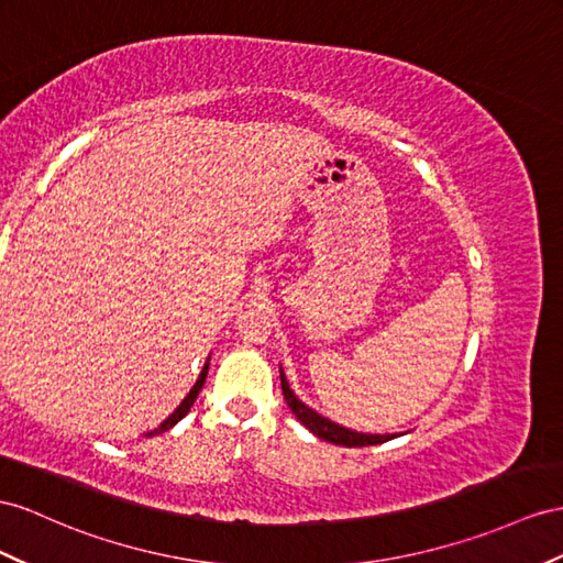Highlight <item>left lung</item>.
<instances>
[{"instance_id":"left-lung-1","label":"left lung","mask_w":563,"mask_h":563,"mask_svg":"<svg viewBox=\"0 0 563 563\" xmlns=\"http://www.w3.org/2000/svg\"><path fill=\"white\" fill-rule=\"evenodd\" d=\"M280 385H283V395H285V401L287 407L292 409V413L299 419L301 426H307L316 438H321L325 442H333V444H342V446H366V444H380V442H387L393 440L397 435H376V432H356L352 428H344L335 421L325 419V416H321L316 409H311L309 405H305L295 393L290 383H287L285 378V371L280 368Z\"/></svg>"}]
</instances>
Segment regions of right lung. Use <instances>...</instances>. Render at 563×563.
Masks as SVG:
<instances>
[{"label":"right lung","instance_id":"obj_1","mask_svg":"<svg viewBox=\"0 0 563 563\" xmlns=\"http://www.w3.org/2000/svg\"><path fill=\"white\" fill-rule=\"evenodd\" d=\"M209 358H211V356H209ZM209 358H207V362H205V366H201V373H199L197 383L192 385V390L187 393V397L180 401L178 409L173 411V413L168 416V419H166L162 426L154 428V430H150V432H144V435H147V438H152V435H158V432H166V430H170L173 426H176L180 419H185V413L190 411V407L195 405V399H197V395H199V390H201V385H205V380H207V373H209Z\"/></svg>","mask_w":563,"mask_h":563}]
</instances>
